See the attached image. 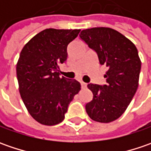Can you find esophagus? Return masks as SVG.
<instances>
[{
  "mask_svg": "<svg viewBox=\"0 0 151 151\" xmlns=\"http://www.w3.org/2000/svg\"><path fill=\"white\" fill-rule=\"evenodd\" d=\"M81 88L82 89H85V88H86V83H85V82H83V81H81Z\"/></svg>",
  "mask_w": 151,
  "mask_h": 151,
  "instance_id": "esophagus-1",
  "label": "esophagus"
}]
</instances>
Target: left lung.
<instances>
[{
    "label": "left lung",
    "instance_id": "8db88e82",
    "mask_svg": "<svg viewBox=\"0 0 151 151\" xmlns=\"http://www.w3.org/2000/svg\"><path fill=\"white\" fill-rule=\"evenodd\" d=\"M80 38L107 67L106 85H87L93 98L86 103V111L96 122H113L124 113L138 88L141 69L138 50L129 38L110 27L85 29Z\"/></svg>",
    "mask_w": 151,
    "mask_h": 151
}]
</instances>
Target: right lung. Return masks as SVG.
I'll use <instances>...</instances> for the list:
<instances>
[{"mask_svg": "<svg viewBox=\"0 0 151 151\" xmlns=\"http://www.w3.org/2000/svg\"><path fill=\"white\" fill-rule=\"evenodd\" d=\"M81 29H44L27 43L17 63L19 92L37 122L61 123L70 102L81 90L76 80L60 77L59 65L67 60V46Z\"/></svg>", "mask_w": 151, "mask_h": 151, "instance_id": "add662e5", "label": "right lung"}]
</instances>
